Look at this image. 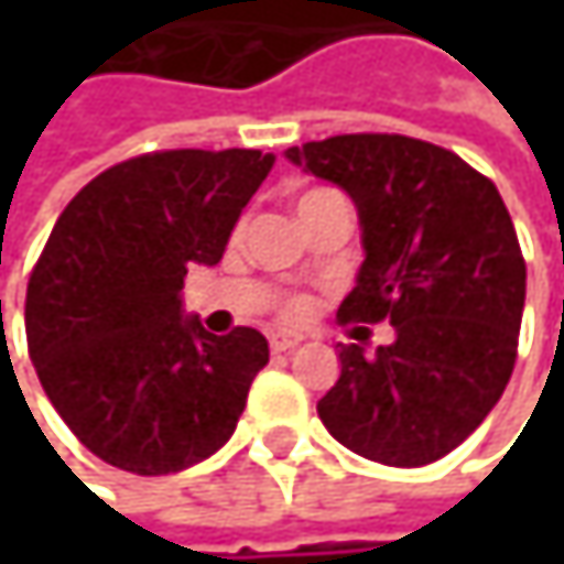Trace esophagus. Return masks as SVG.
Listing matches in <instances>:
<instances>
[{"instance_id":"obj_1","label":"esophagus","mask_w":564,"mask_h":564,"mask_svg":"<svg viewBox=\"0 0 564 564\" xmlns=\"http://www.w3.org/2000/svg\"><path fill=\"white\" fill-rule=\"evenodd\" d=\"M268 343H271V352H290L303 343V336L300 333H271Z\"/></svg>"}]
</instances>
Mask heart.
Listing matches in <instances>:
<instances>
[{
  "mask_svg": "<svg viewBox=\"0 0 564 564\" xmlns=\"http://www.w3.org/2000/svg\"><path fill=\"white\" fill-rule=\"evenodd\" d=\"M283 313H286L290 319H296V316H303V313H306V303H303V300H293V303H286V310H283Z\"/></svg>",
  "mask_w": 564,
  "mask_h": 564,
  "instance_id": "obj_1",
  "label": "heart"
}]
</instances>
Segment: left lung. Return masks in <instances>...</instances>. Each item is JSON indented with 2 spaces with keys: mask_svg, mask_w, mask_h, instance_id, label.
Segmentation results:
<instances>
[{
  "mask_svg": "<svg viewBox=\"0 0 564 564\" xmlns=\"http://www.w3.org/2000/svg\"><path fill=\"white\" fill-rule=\"evenodd\" d=\"M286 160L359 212L366 261L336 316L394 326L376 352L339 343L319 421L376 464H434L480 427L516 366L525 261L507 205L457 153L398 133L329 137Z\"/></svg>",
  "mask_w": 564,
  "mask_h": 564,
  "instance_id": "left-lung-1",
  "label": "left lung"
}]
</instances>
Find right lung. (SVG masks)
<instances>
[{
  "mask_svg": "<svg viewBox=\"0 0 564 564\" xmlns=\"http://www.w3.org/2000/svg\"><path fill=\"white\" fill-rule=\"evenodd\" d=\"M271 166L261 150L147 153L90 178L55 221L29 278V356L64 424L110 467L178 474L235 434L268 339L202 329L182 281L221 261Z\"/></svg>",
  "mask_w": 564,
  "mask_h": 564,
  "instance_id": "add662e5",
  "label": "right lung"
}]
</instances>
